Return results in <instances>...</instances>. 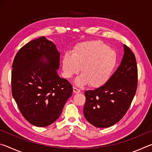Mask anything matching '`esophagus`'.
I'll return each mask as SVG.
<instances>
[{"mask_svg": "<svg viewBox=\"0 0 152 152\" xmlns=\"http://www.w3.org/2000/svg\"><path fill=\"white\" fill-rule=\"evenodd\" d=\"M73 92H74V93H75V94L80 93V90L76 88V87H73Z\"/></svg>", "mask_w": 152, "mask_h": 152, "instance_id": "1", "label": "esophagus"}]
</instances>
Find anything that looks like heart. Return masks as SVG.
<instances>
[{
  "instance_id": "heart-1",
  "label": "heart",
  "mask_w": 152,
  "mask_h": 152,
  "mask_svg": "<svg viewBox=\"0 0 152 152\" xmlns=\"http://www.w3.org/2000/svg\"><path fill=\"white\" fill-rule=\"evenodd\" d=\"M117 58L114 51L101 41H89L80 43L68 52L62 60L64 76L70 78L82 74L76 79L78 86L90 84L92 87L103 85L109 80L116 66Z\"/></svg>"
}]
</instances>
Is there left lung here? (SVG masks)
Listing matches in <instances>:
<instances>
[{
  "label": "left lung",
  "mask_w": 152,
  "mask_h": 152,
  "mask_svg": "<svg viewBox=\"0 0 152 152\" xmlns=\"http://www.w3.org/2000/svg\"><path fill=\"white\" fill-rule=\"evenodd\" d=\"M120 66L104 85L84 92V115L99 128L116 124L129 108L137 87V67L134 53L126 45Z\"/></svg>",
  "instance_id": "obj_1"
}]
</instances>
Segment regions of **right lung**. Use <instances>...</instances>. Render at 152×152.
I'll use <instances>...</instances> for the list:
<instances>
[{
	"label": "right lung",
	"instance_id": "right-lung-1",
	"mask_svg": "<svg viewBox=\"0 0 152 152\" xmlns=\"http://www.w3.org/2000/svg\"><path fill=\"white\" fill-rule=\"evenodd\" d=\"M60 56L53 42L41 37L20 48L12 63V96L25 119L37 127L57 120L72 94V84L58 74Z\"/></svg>",
	"mask_w": 152,
	"mask_h": 152
}]
</instances>
